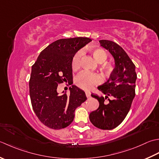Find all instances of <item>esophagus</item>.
<instances>
[{"label":"esophagus","instance_id":"esophagus-1","mask_svg":"<svg viewBox=\"0 0 159 159\" xmlns=\"http://www.w3.org/2000/svg\"><path fill=\"white\" fill-rule=\"evenodd\" d=\"M86 95L87 97V98H90V93L89 91H86Z\"/></svg>","mask_w":159,"mask_h":159}]
</instances>
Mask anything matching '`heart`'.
<instances>
[{"mask_svg": "<svg viewBox=\"0 0 159 159\" xmlns=\"http://www.w3.org/2000/svg\"><path fill=\"white\" fill-rule=\"evenodd\" d=\"M94 59L99 63L103 62L106 59V53L102 48H93L90 49ZM82 53L79 51L72 59V68L73 69H77L80 66V60ZM103 70L106 74H111L113 70V66L111 64L103 65ZM102 82V78L98 74L93 73L87 71H82L75 77V82L77 86L84 90H90L93 87Z\"/></svg>", "mask_w": 159, "mask_h": 159, "instance_id": "heart-1", "label": "heart"}]
</instances>
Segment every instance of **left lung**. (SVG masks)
I'll return each mask as SVG.
<instances>
[{"label":"left lung","instance_id":"1","mask_svg":"<svg viewBox=\"0 0 159 159\" xmlns=\"http://www.w3.org/2000/svg\"><path fill=\"white\" fill-rule=\"evenodd\" d=\"M99 43L114 57L115 66L107 82L98 86L106 96L91 94L93 98L98 100L99 106L90 113L89 119L97 128L112 129L121 124L130 109L135 96L137 76L134 63L119 44L107 40H99ZM106 99L109 100L108 102H105Z\"/></svg>","mask_w":159,"mask_h":159}]
</instances>
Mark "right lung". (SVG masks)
I'll return each instance as SVG.
<instances>
[{
    "label": "right lung",
    "instance_id": "right-lung-1",
    "mask_svg": "<svg viewBox=\"0 0 159 159\" xmlns=\"http://www.w3.org/2000/svg\"><path fill=\"white\" fill-rule=\"evenodd\" d=\"M92 41L89 38L60 39L42 51L31 68L30 94L35 115L48 128L59 129L73 122L75 109L87 99L82 90L75 85L70 94L57 93V86L73 82L72 59L81 48Z\"/></svg>",
    "mask_w": 159,
    "mask_h": 159
}]
</instances>
